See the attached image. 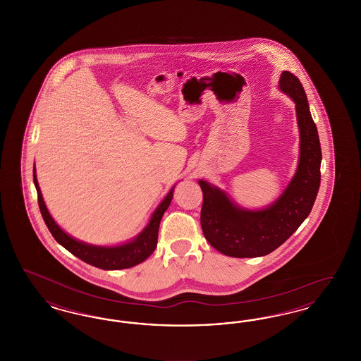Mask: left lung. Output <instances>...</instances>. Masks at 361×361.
<instances>
[{
	"mask_svg": "<svg viewBox=\"0 0 361 361\" xmlns=\"http://www.w3.org/2000/svg\"><path fill=\"white\" fill-rule=\"evenodd\" d=\"M279 89L295 103L300 140L298 168L283 193L265 208L247 209L216 185L199 180L203 234L212 247L230 257H261L274 252L309 216L319 189L322 153L306 92L290 71L281 73Z\"/></svg>",
	"mask_w": 361,
	"mask_h": 361,
	"instance_id": "8db88e82",
	"label": "left lung"
}]
</instances>
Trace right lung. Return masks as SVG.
I'll list each match as a JSON object with an SVG mask.
<instances>
[{"label": "right lung", "mask_w": 361, "mask_h": 361, "mask_svg": "<svg viewBox=\"0 0 361 361\" xmlns=\"http://www.w3.org/2000/svg\"><path fill=\"white\" fill-rule=\"evenodd\" d=\"M34 184L37 192V203H39L42 216L55 240L59 245H62L65 249H68L71 255L85 261L86 264H90L96 268L106 269V271H116V269H126V268L135 267L137 264L143 262L154 252L157 240H158L159 222L162 219L164 212L168 209V207L171 206L173 190H174V187L169 190V193L164 197L159 206L155 208L153 215L150 216L149 224H146V227L137 234L135 238L115 246H99V245H90L82 240L73 238L52 219L43 200L35 168Z\"/></svg>", "instance_id": "1"}]
</instances>
